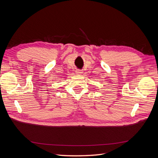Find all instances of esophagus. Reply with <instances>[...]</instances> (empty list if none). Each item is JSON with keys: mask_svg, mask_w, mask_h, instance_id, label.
Here are the masks:
<instances>
[{"mask_svg": "<svg viewBox=\"0 0 158 158\" xmlns=\"http://www.w3.org/2000/svg\"><path fill=\"white\" fill-rule=\"evenodd\" d=\"M76 73L77 74H78V75H80V74H82L83 73V71H82V70H81L78 69V70H76Z\"/></svg>", "mask_w": 158, "mask_h": 158, "instance_id": "34e87169", "label": "esophagus"}]
</instances>
